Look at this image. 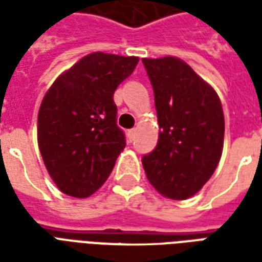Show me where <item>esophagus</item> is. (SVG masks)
<instances>
[{
    "mask_svg": "<svg viewBox=\"0 0 262 262\" xmlns=\"http://www.w3.org/2000/svg\"><path fill=\"white\" fill-rule=\"evenodd\" d=\"M135 137H136V129H130V130H127V139H129V142H133V140H135Z\"/></svg>",
    "mask_w": 262,
    "mask_h": 262,
    "instance_id": "34e87169",
    "label": "esophagus"
}]
</instances>
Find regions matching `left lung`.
Masks as SVG:
<instances>
[{
	"label": "left lung",
	"mask_w": 262,
	"mask_h": 262,
	"mask_svg": "<svg viewBox=\"0 0 262 262\" xmlns=\"http://www.w3.org/2000/svg\"><path fill=\"white\" fill-rule=\"evenodd\" d=\"M153 85L161 132L157 146L143 156L147 180L161 195L193 196L219 164L225 116L212 86L177 57L143 59Z\"/></svg>",
	"instance_id": "8db88e82"
}]
</instances>
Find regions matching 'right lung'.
Returning a JSON list of instances; mask_svg holds the SVG:
<instances>
[{"instance_id":"right-lung-1","label":"right lung","mask_w":262,"mask_h":262,"mask_svg":"<svg viewBox=\"0 0 262 262\" xmlns=\"http://www.w3.org/2000/svg\"><path fill=\"white\" fill-rule=\"evenodd\" d=\"M137 63L135 56L91 53L46 92L37 116V143L49 176L63 193L90 196L114 170L126 146L116 125L114 94Z\"/></svg>"}]
</instances>
